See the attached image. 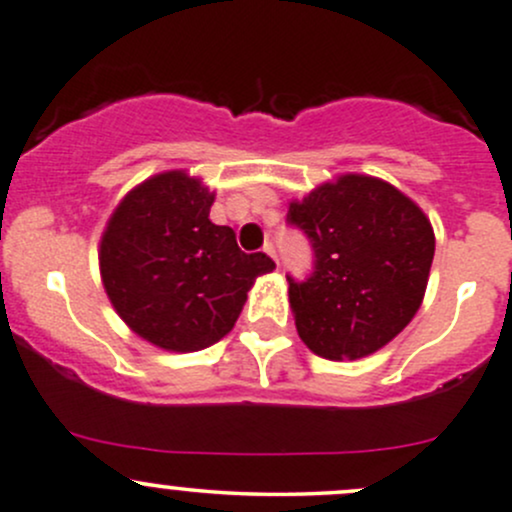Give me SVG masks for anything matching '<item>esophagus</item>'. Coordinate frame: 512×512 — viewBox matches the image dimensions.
Instances as JSON below:
<instances>
[{"mask_svg":"<svg viewBox=\"0 0 512 512\" xmlns=\"http://www.w3.org/2000/svg\"><path fill=\"white\" fill-rule=\"evenodd\" d=\"M262 252H265V255H270L272 260H277V255H274V245H272V242H267V245L262 247Z\"/></svg>","mask_w":512,"mask_h":512,"instance_id":"esophagus-1","label":"esophagus"}]
</instances>
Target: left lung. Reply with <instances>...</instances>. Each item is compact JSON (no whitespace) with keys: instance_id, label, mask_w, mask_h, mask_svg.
Returning <instances> with one entry per match:
<instances>
[{"instance_id":"left-lung-1","label":"left lung","mask_w":512,"mask_h":512,"mask_svg":"<svg viewBox=\"0 0 512 512\" xmlns=\"http://www.w3.org/2000/svg\"><path fill=\"white\" fill-rule=\"evenodd\" d=\"M287 220L309 235L316 267L289 282L301 341L328 360L380 351L422 306L434 228L410 196L383 179L341 174L289 203Z\"/></svg>"}]
</instances>
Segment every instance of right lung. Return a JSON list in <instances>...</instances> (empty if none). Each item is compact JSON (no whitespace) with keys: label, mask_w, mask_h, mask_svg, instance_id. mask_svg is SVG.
Segmentation results:
<instances>
[{"label":"right lung","mask_w":512,"mask_h":512,"mask_svg":"<svg viewBox=\"0 0 512 512\" xmlns=\"http://www.w3.org/2000/svg\"><path fill=\"white\" fill-rule=\"evenodd\" d=\"M215 193L184 169L161 171L117 203L100 238V277L120 319L161 351L193 353L233 331L247 292L274 270L211 223Z\"/></svg>","instance_id":"1"}]
</instances>
